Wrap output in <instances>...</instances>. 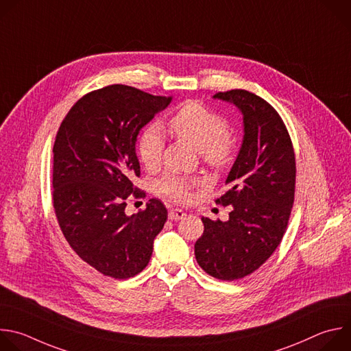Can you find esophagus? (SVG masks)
Wrapping results in <instances>:
<instances>
[{
	"label": "esophagus",
	"mask_w": 351,
	"mask_h": 351,
	"mask_svg": "<svg viewBox=\"0 0 351 351\" xmlns=\"http://www.w3.org/2000/svg\"><path fill=\"white\" fill-rule=\"evenodd\" d=\"M185 216H186L185 212H182L181 208H173V210H170V213H169V219L174 220V221H178V220L184 219Z\"/></svg>",
	"instance_id": "esophagus-1"
}]
</instances>
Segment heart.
<instances>
[{"mask_svg":"<svg viewBox=\"0 0 351 351\" xmlns=\"http://www.w3.org/2000/svg\"><path fill=\"white\" fill-rule=\"evenodd\" d=\"M170 132L192 145L200 152L203 160L210 166L227 165L232 154V138L227 132L226 120L200 102L184 104L169 121ZM165 139L158 125H149L138 139V158L147 169L160 163ZM199 182L178 174H166L158 182L162 195L178 202H186L191 189Z\"/></svg>","mask_w":351,"mask_h":351,"instance_id":"b5f03b06","label":"heart"}]
</instances>
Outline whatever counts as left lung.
<instances>
[{"label":"left lung","mask_w":351,"mask_h":351,"mask_svg":"<svg viewBox=\"0 0 351 351\" xmlns=\"http://www.w3.org/2000/svg\"><path fill=\"white\" fill-rule=\"evenodd\" d=\"M243 116V139L226 180L230 189L216 203L232 206L227 221L202 217L204 231L195 243L197 264L221 281L256 271L281 243L295 200L296 162L281 116L246 90L217 93Z\"/></svg>","instance_id":"left-lung-1"}]
</instances>
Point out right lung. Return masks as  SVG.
I'll return each instance as SVG.
<instances>
[{
	"instance_id": "right-lung-1",
	"label": "right lung",
	"mask_w": 351,
	"mask_h": 351,
	"mask_svg": "<svg viewBox=\"0 0 351 351\" xmlns=\"http://www.w3.org/2000/svg\"><path fill=\"white\" fill-rule=\"evenodd\" d=\"M173 97H155L113 84L80 98L63 119L53 144L52 200L59 227L77 256L114 279H127L149 263L167 208L149 199L125 215L138 189L136 136Z\"/></svg>"
}]
</instances>
